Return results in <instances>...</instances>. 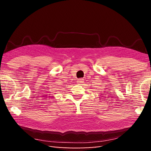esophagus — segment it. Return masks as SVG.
Listing matches in <instances>:
<instances>
[{
    "instance_id": "1",
    "label": "esophagus",
    "mask_w": 151,
    "mask_h": 151,
    "mask_svg": "<svg viewBox=\"0 0 151 151\" xmlns=\"http://www.w3.org/2000/svg\"><path fill=\"white\" fill-rule=\"evenodd\" d=\"M84 78H79L77 81V84H82V83L84 82Z\"/></svg>"
}]
</instances>
